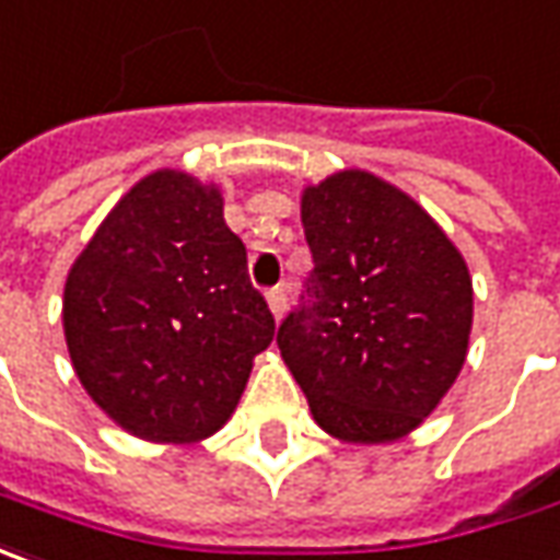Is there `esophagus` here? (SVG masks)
Instances as JSON below:
<instances>
[{"mask_svg": "<svg viewBox=\"0 0 560 560\" xmlns=\"http://www.w3.org/2000/svg\"><path fill=\"white\" fill-rule=\"evenodd\" d=\"M266 303H269V310H272L276 322H281L284 313H288V294H284V288H272V291L266 294Z\"/></svg>", "mask_w": 560, "mask_h": 560, "instance_id": "esophagus-1", "label": "esophagus"}]
</instances>
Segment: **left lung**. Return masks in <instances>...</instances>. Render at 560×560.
Returning a JSON list of instances; mask_svg holds the SVG:
<instances>
[{
  "label": "left lung",
  "mask_w": 560,
  "mask_h": 560,
  "mask_svg": "<svg viewBox=\"0 0 560 560\" xmlns=\"http://www.w3.org/2000/svg\"><path fill=\"white\" fill-rule=\"evenodd\" d=\"M310 303L279 328L313 421L343 443H394L450 394L468 357L474 288L440 222L369 170L300 195Z\"/></svg>",
  "instance_id": "1"
}]
</instances>
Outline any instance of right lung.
I'll list each match as a JSON object with an SVG mask.
<instances>
[{"label":"right lung","instance_id":"add662e5","mask_svg":"<svg viewBox=\"0 0 560 560\" xmlns=\"http://www.w3.org/2000/svg\"><path fill=\"white\" fill-rule=\"evenodd\" d=\"M61 322L92 402L126 434L173 446L220 431L276 338L220 185L170 166L132 185L80 250Z\"/></svg>","mask_w":560,"mask_h":560}]
</instances>
